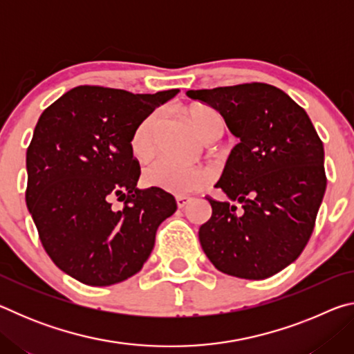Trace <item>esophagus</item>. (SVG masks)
<instances>
[{
	"instance_id": "1",
	"label": "esophagus",
	"mask_w": 354,
	"mask_h": 354,
	"mask_svg": "<svg viewBox=\"0 0 354 354\" xmlns=\"http://www.w3.org/2000/svg\"><path fill=\"white\" fill-rule=\"evenodd\" d=\"M189 201H190L189 196H183V195L176 196V205H178V207H179V209H183V207L187 206V205H189Z\"/></svg>"
}]
</instances>
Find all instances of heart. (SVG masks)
Returning <instances> with one entry per match:
<instances>
[{"label": "heart", "instance_id": "obj_1", "mask_svg": "<svg viewBox=\"0 0 354 354\" xmlns=\"http://www.w3.org/2000/svg\"><path fill=\"white\" fill-rule=\"evenodd\" d=\"M190 123L203 140L214 142L223 134L225 124L220 113L205 104H195L189 109ZM162 123V113L154 111L142 118L131 134L129 147L136 159L148 160L154 154L156 137ZM211 175L206 169L195 165H183L169 159H158L143 170V183L175 195H187L200 190L209 183Z\"/></svg>", "mask_w": 354, "mask_h": 354}]
</instances>
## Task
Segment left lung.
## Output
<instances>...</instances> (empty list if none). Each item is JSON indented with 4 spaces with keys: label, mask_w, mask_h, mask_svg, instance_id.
<instances>
[{
    "label": "left lung",
    "mask_w": 354,
    "mask_h": 354,
    "mask_svg": "<svg viewBox=\"0 0 354 354\" xmlns=\"http://www.w3.org/2000/svg\"><path fill=\"white\" fill-rule=\"evenodd\" d=\"M192 100L225 118L237 145L215 187L230 201L207 196L212 215L198 231L215 268L263 279L301 254L326 189L325 151L306 111L263 82L189 91Z\"/></svg>",
    "instance_id": "8db88e82"
}]
</instances>
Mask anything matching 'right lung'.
<instances>
[{"label": "right lung", "instance_id": "1", "mask_svg": "<svg viewBox=\"0 0 354 354\" xmlns=\"http://www.w3.org/2000/svg\"><path fill=\"white\" fill-rule=\"evenodd\" d=\"M178 92L80 86L41 112L26 151V205L46 254L80 283L111 286L140 272L159 225L175 214L169 192L137 189L129 140Z\"/></svg>", "mask_w": 354, "mask_h": 354}]
</instances>
